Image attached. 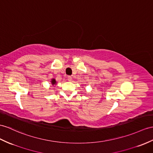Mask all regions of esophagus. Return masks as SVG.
Returning a JSON list of instances; mask_svg holds the SVG:
<instances>
[{
    "mask_svg": "<svg viewBox=\"0 0 153 153\" xmlns=\"http://www.w3.org/2000/svg\"><path fill=\"white\" fill-rule=\"evenodd\" d=\"M68 80H69V81H72V80H73V78L71 76H68Z\"/></svg>",
    "mask_w": 153,
    "mask_h": 153,
    "instance_id": "esophagus-1",
    "label": "esophagus"
}]
</instances>
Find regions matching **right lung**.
I'll return each mask as SVG.
<instances>
[{"label":"right lung","mask_w":153,"mask_h":153,"mask_svg":"<svg viewBox=\"0 0 153 153\" xmlns=\"http://www.w3.org/2000/svg\"><path fill=\"white\" fill-rule=\"evenodd\" d=\"M51 84H52V85H53L56 84V80L54 79H53L51 80Z\"/></svg>","instance_id":"1"}]
</instances>
